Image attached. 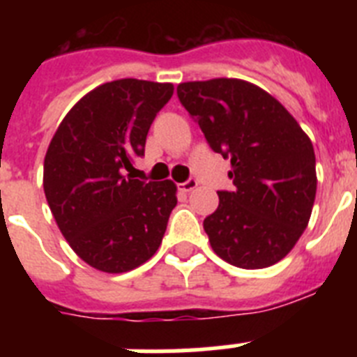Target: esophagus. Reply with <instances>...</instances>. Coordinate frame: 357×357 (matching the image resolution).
Wrapping results in <instances>:
<instances>
[{
	"mask_svg": "<svg viewBox=\"0 0 357 357\" xmlns=\"http://www.w3.org/2000/svg\"><path fill=\"white\" fill-rule=\"evenodd\" d=\"M197 185H198L197 178H189V181L182 182V184L178 185V189H181V191H184V193H191L193 189H197Z\"/></svg>",
	"mask_w": 357,
	"mask_h": 357,
	"instance_id": "34e87169",
	"label": "esophagus"
}]
</instances>
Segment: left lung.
I'll return each mask as SVG.
<instances>
[{
	"mask_svg": "<svg viewBox=\"0 0 357 357\" xmlns=\"http://www.w3.org/2000/svg\"><path fill=\"white\" fill-rule=\"evenodd\" d=\"M207 143L230 159L234 191L204 220L214 254L245 270L284 259L307 227L317 195L313 143L284 105L239 78L178 84Z\"/></svg>",
	"mask_w": 357,
	"mask_h": 357,
	"instance_id": "obj_1",
	"label": "left lung"
}]
</instances>
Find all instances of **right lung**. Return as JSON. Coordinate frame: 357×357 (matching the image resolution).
Wrapping results in <instances>:
<instances>
[{"label":"right lung","instance_id":"add662e5","mask_svg":"<svg viewBox=\"0 0 357 357\" xmlns=\"http://www.w3.org/2000/svg\"><path fill=\"white\" fill-rule=\"evenodd\" d=\"M173 89L135 78L98 85L50 141L43 175L48 206L73 252L100 272H130L160 247L176 206L175 182H143L125 172L144 153L151 121Z\"/></svg>","mask_w":357,"mask_h":357}]
</instances>
